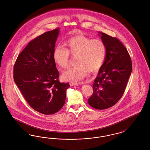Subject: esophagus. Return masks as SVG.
Returning a JSON list of instances; mask_svg holds the SVG:
<instances>
[{"mask_svg":"<svg viewBox=\"0 0 150 150\" xmlns=\"http://www.w3.org/2000/svg\"><path fill=\"white\" fill-rule=\"evenodd\" d=\"M81 83H77V82H70V83H69V84H70V85L71 86H76V85H78L81 84Z\"/></svg>","mask_w":150,"mask_h":150,"instance_id":"esophagus-1","label":"esophagus"}]
</instances>
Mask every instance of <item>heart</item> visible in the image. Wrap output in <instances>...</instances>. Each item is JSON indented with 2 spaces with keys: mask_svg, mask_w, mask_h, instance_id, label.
Returning <instances> with one entry per match:
<instances>
[{
  "mask_svg": "<svg viewBox=\"0 0 150 150\" xmlns=\"http://www.w3.org/2000/svg\"><path fill=\"white\" fill-rule=\"evenodd\" d=\"M64 48L56 47L52 53L54 62L62 69L67 67L69 55L76 56V65L62 73L64 81H79L85 78L88 72L98 71L103 64L106 56V47L98 39H90L80 34L71 37L64 44Z\"/></svg>",
  "mask_w": 150,
  "mask_h": 150,
  "instance_id": "heart-1",
  "label": "heart"
}]
</instances>
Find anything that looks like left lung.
Here are the masks:
<instances>
[{"instance_id":"left-lung-1","label":"left lung","mask_w":150,"mask_h":150,"mask_svg":"<svg viewBox=\"0 0 150 150\" xmlns=\"http://www.w3.org/2000/svg\"><path fill=\"white\" fill-rule=\"evenodd\" d=\"M98 33L105 45L106 56L93 84V93L88 103L95 109L103 110L114 106L123 95L132 72V62L119 39Z\"/></svg>"}]
</instances>
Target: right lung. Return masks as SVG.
Instances as JSON below:
<instances>
[{
	"instance_id": "obj_1",
	"label": "right lung",
	"mask_w": 150,
	"mask_h": 150,
	"mask_svg": "<svg viewBox=\"0 0 150 150\" xmlns=\"http://www.w3.org/2000/svg\"><path fill=\"white\" fill-rule=\"evenodd\" d=\"M59 28L47 31L30 41L18 57L14 79L28 103L36 111L52 115L65 103L69 83L59 81V73L52 53Z\"/></svg>"
}]
</instances>
